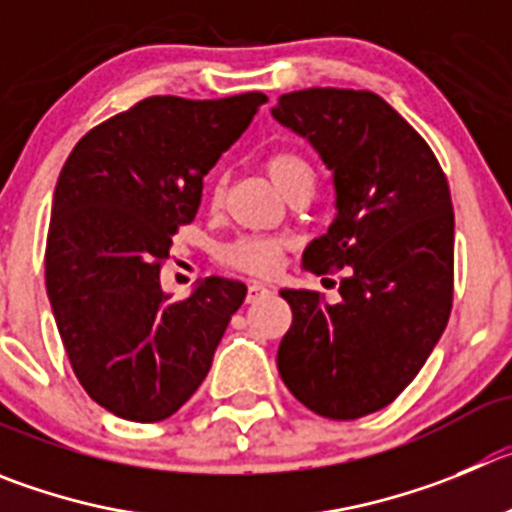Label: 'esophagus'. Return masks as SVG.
Wrapping results in <instances>:
<instances>
[{"instance_id":"esophagus-1","label":"esophagus","mask_w":512,"mask_h":512,"mask_svg":"<svg viewBox=\"0 0 512 512\" xmlns=\"http://www.w3.org/2000/svg\"><path fill=\"white\" fill-rule=\"evenodd\" d=\"M270 295V288L262 283H250V288H247V303H257V300L267 298Z\"/></svg>"}]
</instances>
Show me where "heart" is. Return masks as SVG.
<instances>
[{"label":"heart","mask_w":512,"mask_h":512,"mask_svg":"<svg viewBox=\"0 0 512 512\" xmlns=\"http://www.w3.org/2000/svg\"><path fill=\"white\" fill-rule=\"evenodd\" d=\"M267 176L272 184L278 186L280 191H288L298 181H313V166L295 151H278L265 161ZM224 262L232 267L252 272V275H267L275 270L280 260V242L275 240H260V237H242V240L232 242L224 247L222 252Z\"/></svg>","instance_id":"1"}]
</instances>
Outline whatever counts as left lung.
Segmentation results:
<instances>
[{
	"label": "left lung",
	"instance_id": "8db88e82",
	"mask_svg": "<svg viewBox=\"0 0 512 512\" xmlns=\"http://www.w3.org/2000/svg\"><path fill=\"white\" fill-rule=\"evenodd\" d=\"M272 118L308 138L333 174L336 217L303 267L346 270L341 300L280 290L293 323L278 348L290 394L328 419L389 407L412 384L450 321L455 214L437 156L369 90L280 95Z\"/></svg>",
	"mask_w": 512,
	"mask_h": 512
}]
</instances>
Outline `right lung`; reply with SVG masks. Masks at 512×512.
Segmentation results:
<instances>
[{
	"label": "right lung",
	"mask_w": 512,
	"mask_h": 512,
	"mask_svg": "<svg viewBox=\"0 0 512 512\" xmlns=\"http://www.w3.org/2000/svg\"><path fill=\"white\" fill-rule=\"evenodd\" d=\"M262 93L154 95L75 143L52 199L45 283L90 399L131 422L179 412L212 369L245 283L207 278L171 300L161 265L202 202L204 176L245 133Z\"/></svg>",
	"instance_id": "add662e5"
}]
</instances>
